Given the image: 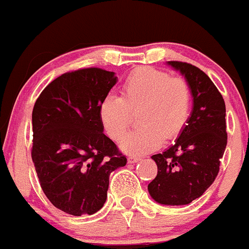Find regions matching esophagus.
Masks as SVG:
<instances>
[{"label": "esophagus", "instance_id": "obj_1", "mask_svg": "<svg viewBox=\"0 0 249 249\" xmlns=\"http://www.w3.org/2000/svg\"><path fill=\"white\" fill-rule=\"evenodd\" d=\"M138 161H140V157H138V156H129V157H128V163H137Z\"/></svg>", "mask_w": 249, "mask_h": 249}]
</instances>
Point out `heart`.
Listing matches in <instances>:
<instances>
[{"label": "heart", "instance_id": "b5f03b06", "mask_svg": "<svg viewBox=\"0 0 249 249\" xmlns=\"http://www.w3.org/2000/svg\"><path fill=\"white\" fill-rule=\"evenodd\" d=\"M138 112V127L121 142L122 150L142 154L162 140L180 135L191 112V89L184 78L164 71L142 68L130 73L121 88V97L107 94L99 105V120L111 139L120 140Z\"/></svg>", "mask_w": 249, "mask_h": 249}]
</instances>
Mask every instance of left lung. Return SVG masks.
I'll return each instance as SVG.
<instances>
[{
    "label": "left lung",
    "instance_id": "left-lung-1",
    "mask_svg": "<svg viewBox=\"0 0 249 249\" xmlns=\"http://www.w3.org/2000/svg\"><path fill=\"white\" fill-rule=\"evenodd\" d=\"M168 64L185 76L194 107L176 144L151 157L157 164V176L147 190L161 205L180 206L200 197L218 176L228 144L225 102L201 69L183 61Z\"/></svg>",
    "mask_w": 249,
    "mask_h": 249
}]
</instances>
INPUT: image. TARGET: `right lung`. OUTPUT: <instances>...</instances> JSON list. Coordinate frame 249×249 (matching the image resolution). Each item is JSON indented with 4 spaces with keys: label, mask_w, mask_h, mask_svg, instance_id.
<instances>
[{
    "label": "right lung",
    "mask_w": 249,
    "mask_h": 249,
    "mask_svg": "<svg viewBox=\"0 0 249 249\" xmlns=\"http://www.w3.org/2000/svg\"><path fill=\"white\" fill-rule=\"evenodd\" d=\"M116 81L100 68L69 71L52 81L34 105L31 157L38 181L52 205L71 215L99 211L110 173L127 163L99 120L100 103Z\"/></svg>",
    "instance_id": "add662e5"
}]
</instances>
